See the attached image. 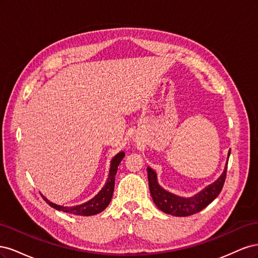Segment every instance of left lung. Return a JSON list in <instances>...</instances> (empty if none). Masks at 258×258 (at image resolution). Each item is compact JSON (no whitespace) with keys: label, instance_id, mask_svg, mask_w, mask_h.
<instances>
[{"label":"left lung","instance_id":"1","mask_svg":"<svg viewBox=\"0 0 258 258\" xmlns=\"http://www.w3.org/2000/svg\"><path fill=\"white\" fill-rule=\"evenodd\" d=\"M229 155L230 152L228 156ZM227 165L228 163H226L224 172L218 177L217 181L209 185L207 188L201 190L196 196L190 198L178 197L176 195L163 189L157 182V175H156L155 171L151 168H147L148 185H150V191L155 205L162 212L174 216H188L199 212L209 206L222 191L226 179V173H227Z\"/></svg>","mask_w":258,"mask_h":258}]
</instances>
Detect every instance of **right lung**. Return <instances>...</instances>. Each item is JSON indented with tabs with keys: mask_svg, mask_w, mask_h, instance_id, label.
<instances>
[{
	"mask_svg": "<svg viewBox=\"0 0 258 258\" xmlns=\"http://www.w3.org/2000/svg\"><path fill=\"white\" fill-rule=\"evenodd\" d=\"M123 157H124V153L120 152L113 158L111 162L110 174H108V178L104 187L100 190V192L97 195V196L93 197L88 202H85L83 205L75 206V207H61V206L52 204V202L46 199L43 195H41V196L51 208L56 209L58 211H62V212L71 213L75 215H85V216L95 215L102 212V211L105 210V208L108 206V204H110V201L113 197V191H114V186H115V175L117 172V169H118L119 163Z\"/></svg>",
	"mask_w": 258,
	"mask_h": 258,
	"instance_id": "obj_1",
	"label": "right lung"
}]
</instances>
